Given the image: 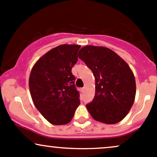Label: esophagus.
<instances>
[{"label": "esophagus", "mask_w": 157, "mask_h": 157, "mask_svg": "<svg viewBox=\"0 0 157 157\" xmlns=\"http://www.w3.org/2000/svg\"><path fill=\"white\" fill-rule=\"evenodd\" d=\"M81 90H82V92H84V90H85V88H82Z\"/></svg>", "instance_id": "esophagus-1"}]
</instances>
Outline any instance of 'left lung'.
<instances>
[{
  "label": "left lung",
  "mask_w": 157,
  "mask_h": 157,
  "mask_svg": "<svg viewBox=\"0 0 157 157\" xmlns=\"http://www.w3.org/2000/svg\"><path fill=\"white\" fill-rule=\"evenodd\" d=\"M78 56L95 78V95L86 108L94 120L107 124L118 123L131 109L136 80L130 66L109 48L86 45Z\"/></svg>",
  "instance_id": "1"
}]
</instances>
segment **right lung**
<instances>
[{
    "label": "right lung",
    "instance_id": "right-lung-1",
    "mask_svg": "<svg viewBox=\"0 0 157 157\" xmlns=\"http://www.w3.org/2000/svg\"><path fill=\"white\" fill-rule=\"evenodd\" d=\"M80 48L78 44L57 46L39 58L31 70V98L36 109L52 124L69 123L80 104L71 73Z\"/></svg>",
    "mask_w": 157,
    "mask_h": 157
}]
</instances>
